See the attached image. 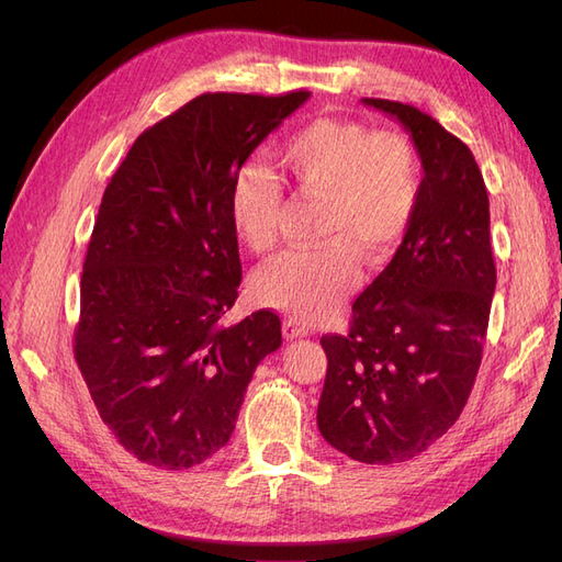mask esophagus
Returning a JSON list of instances; mask_svg holds the SVG:
<instances>
[{"mask_svg": "<svg viewBox=\"0 0 562 562\" xmlns=\"http://www.w3.org/2000/svg\"><path fill=\"white\" fill-rule=\"evenodd\" d=\"M310 333H312L310 323H304V321H300V318H295V316H288V318L283 321V335H285L288 339L304 337V335H310Z\"/></svg>", "mask_w": 562, "mask_h": 562, "instance_id": "esophagus-1", "label": "esophagus"}]
</instances>
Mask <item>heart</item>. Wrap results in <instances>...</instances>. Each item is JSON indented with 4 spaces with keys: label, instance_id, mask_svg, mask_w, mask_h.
<instances>
[{
    "label": "heart",
    "instance_id": "heart-1",
    "mask_svg": "<svg viewBox=\"0 0 562 562\" xmlns=\"http://www.w3.org/2000/svg\"><path fill=\"white\" fill-rule=\"evenodd\" d=\"M277 161L297 190L321 196L318 234L255 274V293L302 321H321L361 281L368 265L396 250L419 203V161L398 131H372L347 119H314L277 147ZM283 203L281 178L260 161L234 176L229 217L252 252L274 248Z\"/></svg>",
    "mask_w": 562,
    "mask_h": 562
}]
</instances>
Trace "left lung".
Returning a JSON list of instances; mask_svg holds the SVG:
<instances>
[{
	"instance_id": "obj_1",
	"label": "left lung",
	"mask_w": 562,
	"mask_h": 562,
	"mask_svg": "<svg viewBox=\"0 0 562 562\" xmlns=\"http://www.w3.org/2000/svg\"><path fill=\"white\" fill-rule=\"evenodd\" d=\"M398 119L422 161L419 203L403 244L356 297L328 356L318 431L356 462L396 464L443 436L479 375L497 269L490 201L471 149L434 116L363 98Z\"/></svg>"
}]
</instances>
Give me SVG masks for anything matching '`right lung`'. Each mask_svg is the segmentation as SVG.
Instances as JSON below:
<instances>
[{
    "label": "right lung",
    "mask_w": 562,
    "mask_h": 562,
    "mask_svg": "<svg viewBox=\"0 0 562 562\" xmlns=\"http://www.w3.org/2000/svg\"><path fill=\"white\" fill-rule=\"evenodd\" d=\"M310 91L203 93L138 135L100 203L83 260L75 359L108 429L166 471L227 446L252 372L281 347L239 297L232 182Z\"/></svg>",
    "instance_id": "right-lung-1"
}]
</instances>
